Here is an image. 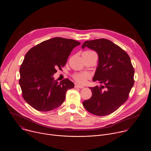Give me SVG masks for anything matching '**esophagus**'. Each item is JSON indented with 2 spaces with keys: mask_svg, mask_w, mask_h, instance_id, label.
<instances>
[{
  "mask_svg": "<svg viewBox=\"0 0 151 151\" xmlns=\"http://www.w3.org/2000/svg\"><path fill=\"white\" fill-rule=\"evenodd\" d=\"M75 88H84V86H79V85H78V84H75Z\"/></svg>",
  "mask_w": 151,
  "mask_h": 151,
  "instance_id": "1",
  "label": "esophagus"
}]
</instances>
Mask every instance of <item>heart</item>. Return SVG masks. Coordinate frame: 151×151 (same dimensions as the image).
<instances>
[{
	"instance_id": "obj_1",
	"label": "heart",
	"mask_w": 151,
	"mask_h": 151,
	"mask_svg": "<svg viewBox=\"0 0 151 151\" xmlns=\"http://www.w3.org/2000/svg\"><path fill=\"white\" fill-rule=\"evenodd\" d=\"M89 78H90V75L86 72L79 73L74 76L75 80L80 84H86L87 81V80Z\"/></svg>"
}]
</instances>
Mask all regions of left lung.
Returning <instances> with one entry per match:
<instances>
[{
	"label": "left lung",
	"instance_id": "8db88e82",
	"mask_svg": "<svg viewBox=\"0 0 151 151\" xmlns=\"http://www.w3.org/2000/svg\"><path fill=\"white\" fill-rule=\"evenodd\" d=\"M86 47L98 55L93 81L104 86L89 87L92 96L84 101L83 105L93 115H108L124 104L133 87L134 71L131 59L122 48L106 39L86 41L82 49Z\"/></svg>",
	"mask_w": 151,
	"mask_h": 151
}]
</instances>
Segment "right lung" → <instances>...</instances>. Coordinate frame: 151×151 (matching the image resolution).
Returning a JSON list of instances; mask_svg holds the SVG:
<instances>
[{"instance_id":"right-lung-1","label":"right lung","mask_w":151,"mask_h":151,"mask_svg":"<svg viewBox=\"0 0 151 151\" xmlns=\"http://www.w3.org/2000/svg\"><path fill=\"white\" fill-rule=\"evenodd\" d=\"M80 43L75 40L53 37L32 48L20 68L19 84L23 97L39 111H51L61 106L66 92L74 87L68 79L54 80L56 68L62 70L72 50Z\"/></svg>"}]
</instances>
